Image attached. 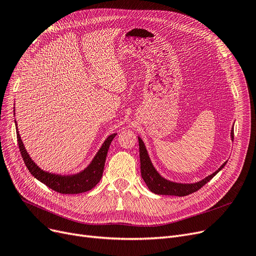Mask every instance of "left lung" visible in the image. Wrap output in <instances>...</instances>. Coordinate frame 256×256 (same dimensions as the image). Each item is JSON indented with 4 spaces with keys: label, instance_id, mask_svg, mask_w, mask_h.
Instances as JSON below:
<instances>
[{
    "label": "left lung",
    "instance_id": "8db88e82",
    "mask_svg": "<svg viewBox=\"0 0 256 256\" xmlns=\"http://www.w3.org/2000/svg\"><path fill=\"white\" fill-rule=\"evenodd\" d=\"M231 138L233 140L234 138V132L233 128L231 130ZM139 140V154H140V165H141V176L142 179L146 182L150 190L154 194H163V196H184L190 194H194L198 192L200 188H202L206 183H208L212 178L224 168L227 162H225L220 168L214 172L212 174L208 176L204 180L200 181L198 183L194 184H181V183H174L170 182L168 180H165L162 178L157 170L154 168V166L150 160V157L148 154V150L144 146V143L141 140V138H138Z\"/></svg>",
    "mask_w": 256,
    "mask_h": 256
}]
</instances>
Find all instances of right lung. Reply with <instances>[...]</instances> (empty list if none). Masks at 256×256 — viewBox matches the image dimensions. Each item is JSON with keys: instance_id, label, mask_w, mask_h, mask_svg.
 Returning <instances> with one entry per match:
<instances>
[{"instance_id": "1", "label": "right lung", "mask_w": 256, "mask_h": 256, "mask_svg": "<svg viewBox=\"0 0 256 256\" xmlns=\"http://www.w3.org/2000/svg\"><path fill=\"white\" fill-rule=\"evenodd\" d=\"M116 135L117 134L108 136L104 141V143L102 144V148L99 150L98 152L96 154L91 164L82 172L73 174V176L54 174L51 172L42 170L29 157L27 150H25L24 144L20 140L18 132H16V138H18V144L22 158H23L27 168L29 170V172L33 176L36 178L38 181L47 185L49 188H51V190H55L56 192L64 194H82L88 190H91L92 188L95 187L96 184L100 181L110 144L115 138Z\"/></svg>"}]
</instances>
